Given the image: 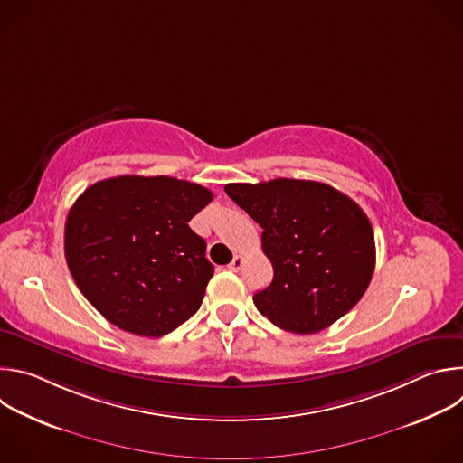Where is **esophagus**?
Listing matches in <instances>:
<instances>
[{"mask_svg":"<svg viewBox=\"0 0 463 463\" xmlns=\"http://www.w3.org/2000/svg\"><path fill=\"white\" fill-rule=\"evenodd\" d=\"M241 266H243V258H241L240 254H236V256L232 258V261L229 263V269L236 273V271H240V269H241Z\"/></svg>","mask_w":463,"mask_h":463,"instance_id":"obj_1","label":"esophagus"}]
</instances>
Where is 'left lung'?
<instances>
[{
	"instance_id": "8db88e82",
	"label": "left lung",
	"mask_w": 463,
	"mask_h": 463,
	"mask_svg": "<svg viewBox=\"0 0 463 463\" xmlns=\"http://www.w3.org/2000/svg\"><path fill=\"white\" fill-rule=\"evenodd\" d=\"M231 200L263 231L273 282L252 300L286 332L309 335L332 326L364 295L375 268L368 216L337 188L279 177L225 184Z\"/></svg>"
}]
</instances>
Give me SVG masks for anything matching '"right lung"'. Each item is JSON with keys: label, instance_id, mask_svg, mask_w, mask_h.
Segmentation results:
<instances>
[{"label": "right lung", "instance_id": "right-lung-1", "mask_svg": "<svg viewBox=\"0 0 463 463\" xmlns=\"http://www.w3.org/2000/svg\"><path fill=\"white\" fill-rule=\"evenodd\" d=\"M213 192L168 175H118L88 186L65 220L68 268L111 324L163 337L200 309L214 275L188 222Z\"/></svg>", "mask_w": 463, "mask_h": 463}]
</instances>
